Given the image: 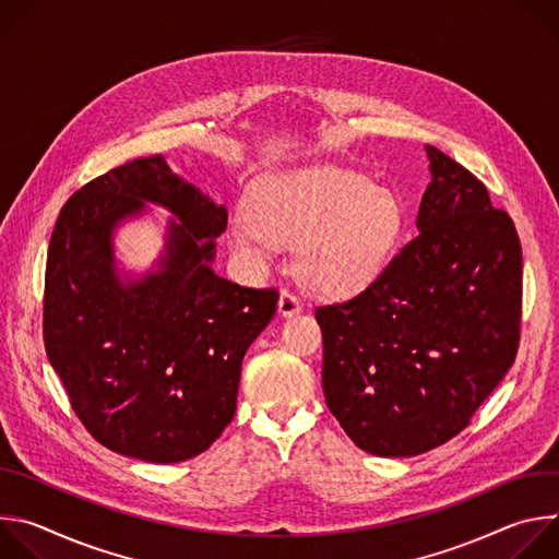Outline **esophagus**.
I'll return each mask as SVG.
<instances>
[{
	"mask_svg": "<svg viewBox=\"0 0 559 559\" xmlns=\"http://www.w3.org/2000/svg\"><path fill=\"white\" fill-rule=\"evenodd\" d=\"M302 309V302L298 300V296H294L292 292H281V298H278V313L281 316H296L300 313Z\"/></svg>",
	"mask_w": 559,
	"mask_h": 559,
	"instance_id": "1",
	"label": "esophagus"
}]
</instances>
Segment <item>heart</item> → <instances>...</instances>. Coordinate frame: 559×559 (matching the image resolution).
<instances>
[{"instance_id":"1","label":"heart","mask_w":559,"mask_h":559,"mask_svg":"<svg viewBox=\"0 0 559 559\" xmlns=\"http://www.w3.org/2000/svg\"><path fill=\"white\" fill-rule=\"evenodd\" d=\"M403 227L395 197L369 179L338 168H298L263 177L252 214L229 227L236 254L263 263L278 243L296 241V272L325 294L369 285L391 254Z\"/></svg>"}]
</instances>
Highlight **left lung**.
<instances>
[{"label": "left lung", "instance_id": "8db88e82", "mask_svg": "<svg viewBox=\"0 0 559 559\" xmlns=\"http://www.w3.org/2000/svg\"><path fill=\"white\" fill-rule=\"evenodd\" d=\"M418 236L358 296L316 309L323 391L367 453L409 457L457 436L511 369L522 248L511 216L427 145Z\"/></svg>", "mask_w": 559, "mask_h": 559}]
</instances>
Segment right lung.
<instances>
[{"instance_id":"right-lung-1","label":"right lung","mask_w":559,"mask_h":559,"mask_svg":"<svg viewBox=\"0 0 559 559\" xmlns=\"http://www.w3.org/2000/svg\"><path fill=\"white\" fill-rule=\"evenodd\" d=\"M162 204L165 254L121 277L114 229ZM227 227L166 156L134 158L74 192L55 223L44 287V343L91 436L128 457L173 464L203 453L231 423L248 347L276 311V289L212 270Z\"/></svg>"}]
</instances>
